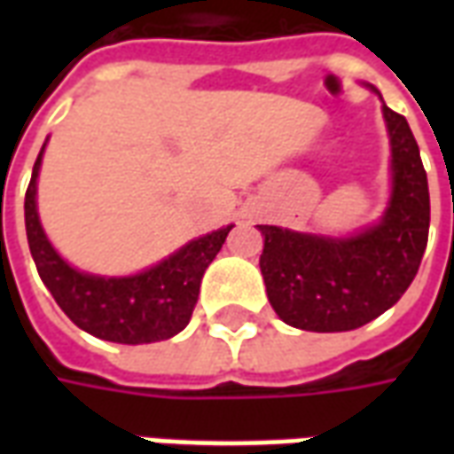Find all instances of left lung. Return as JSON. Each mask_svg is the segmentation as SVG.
<instances>
[{
	"label": "left lung",
	"instance_id": "obj_1",
	"mask_svg": "<svg viewBox=\"0 0 454 454\" xmlns=\"http://www.w3.org/2000/svg\"><path fill=\"white\" fill-rule=\"evenodd\" d=\"M394 194L380 226L360 236L318 238L260 226L267 299L285 324L340 333L370 324L399 301L428 246V177L409 121L384 106Z\"/></svg>",
	"mask_w": 454,
	"mask_h": 454
}]
</instances>
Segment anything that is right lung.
Here are the masks:
<instances>
[{
    "label": "right lung",
    "mask_w": 454,
    "mask_h": 454,
    "mask_svg": "<svg viewBox=\"0 0 454 454\" xmlns=\"http://www.w3.org/2000/svg\"><path fill=\"white\" fill-rule=\"evenodd\" d=\"M43 148L35 158L34 175L26 189V236L35 270L58 306L87 333L123 345L168 340L184 331L197 306L201 277L226 243L228 231L233 226L192 240L165 262L136 277L104 279L82 275L55 253L38 221L35 177L41 169Z\"/></svg>",
    "instance_id": "obj_1"
}]
</instances>
